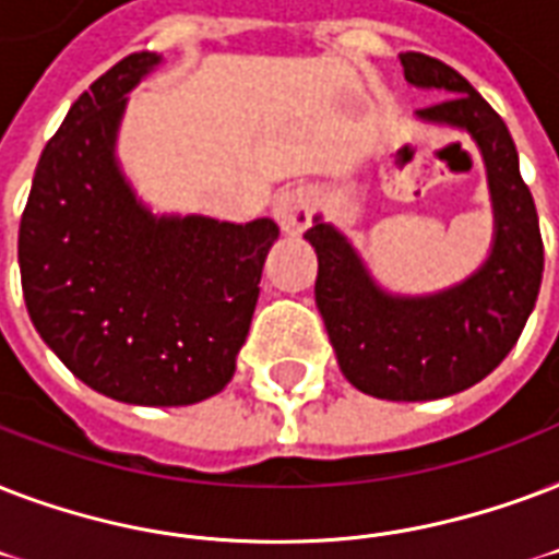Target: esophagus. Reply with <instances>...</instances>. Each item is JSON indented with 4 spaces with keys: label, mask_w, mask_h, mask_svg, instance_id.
I'll use <instances>...</instances> for the list:
<instances>
[{
    "label": "esophagus",
    "mask_w": 559,
    "mask_h": 559,
    "mask_svg": "<svg viewBox=\"0 0 559 559\" xmlns=\"http://www.w3.org/2000/svg\"><path fill=\"white\" fill-rule=\"evenodd\" d=\"M311 210H314V198L309 189L302 186H292L274 198V218L283 227V233L297 236L311 224Z\"/></svg>",
    "instance_id": "obj_1"
}]
</instances>
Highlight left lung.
I'll use <instances>...</instances> for the list:
<instances>
[{
    "mask_svg": "<svg viewBox=\"0 0 559 559\" xmlns=\"http://www.w3.org/2000/svg\"><path fill=\"white\" fill-rule=\"evenodd\" d=\"M400 60L411 86L443 95L417 110L419 122L466 133L481 154L490 253L449 288L396 294L379 285L353 241L320 212L302 239L318 253L314 302L347 382L376 400L426 402L473 388L513 349L543 283V236L501 116L443 60L419 51Z\"/></svg>",
    "mask_w": 559,
    "mask_h": 559,
    "instance_id": "1",
    "label": "left lung"
}]
</instances>
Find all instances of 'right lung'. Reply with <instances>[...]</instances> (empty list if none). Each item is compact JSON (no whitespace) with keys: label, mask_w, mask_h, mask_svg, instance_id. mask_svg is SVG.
Returning <instances> with one entry per match:
<instances>
[{"label":"right lung","mask_w":559,"mask_h":559,"mask_svg":"<svg viewBox=\"0 0 559 559\" xmlns=\"http://www.w3.org/2000/svg\"><path fill=\"white\" fill-rule=\"evenodd\" d=\"M163 63L136 51L69 107L20 221L34 329L93 391L128 405H194L227 388L280 227L154 215L116 142L128 93Z\"/></svg>","instance_id":"add662e5"}]
</instances>
